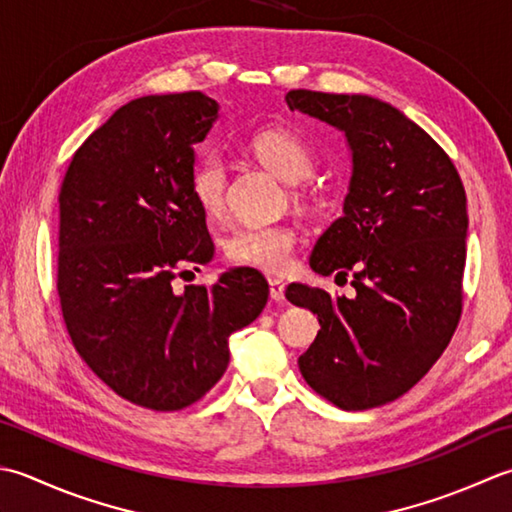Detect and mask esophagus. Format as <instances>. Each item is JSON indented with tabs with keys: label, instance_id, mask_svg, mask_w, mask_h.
Returning <instances> with one entry per match:
<instances>
[{
	"label": "esophagus",
	"instance_id": "34e87169",
	"mask_svg": "<svg viewBox=\"0 0 512 512\" xmlns=\"http://www.w3.org/2000/svg\"><path fill=\"white\" fill-rule=\"evenodd\" d=\"M269 296L271 300L280 302L285 298V283L280 278H269Z\"/></svg>",
	"mask_w": 512,
	"mask_h": 512
}]
</instances>
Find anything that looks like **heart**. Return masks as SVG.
I'll return each mask as SVG.
<instances>
[{"mask_svg": "<svg viewBox=\"0 0 512 512\" xmlns=\"http://www.w3.org/2000/svg\"><path fill=\"white\" fill-rule=\"evenodd\" d=\"M254 159L276 174L280 181L296 185L314 172V152L298 134L285 128H265L249 139ZM192 194L205 214H218L225 205V165L218 156H205L192 176ZM296 232L289 225H254L241 227L227 238L225 254L236 265L263 271L287 269Z\"/></svg>", "mask_w": 512, "mask_h": 512, "instance_id": "heart-1", "label": "heart"}]
</instances>
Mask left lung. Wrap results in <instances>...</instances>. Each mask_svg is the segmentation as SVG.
I'll use <instances>...</instances> for the list:
<instances>
[{"instance_id":"1","label":"left lung","mask_w":512,"mask_h":512,"mask_svg":"<svg viewBox=\"0 0 512 512\" xmlns=\"http://www.w3.org/2000/svg\"><path fill=\"white\" fill-rule=\"evenodd\" d=\"M285 101L344 132L351 150L342 216L309 265L320 276L351 274L356 296L287 287V300L320 322L298 367L340 409H373L415 387L460 322L466 192L448 154L391 103L314 90H289Z\"/></svg>"}]
</instances>
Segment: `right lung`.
I'll use <instances>...</instances> for the list:
<instances>
[{
	"label": "right lung",
	"mask_w": 512,
	"mask_h": 512,
	"mask_svg": "<svg viewBox=\"0 0 512 512\" xmlns=\"http://www.w3.org/2000/svg\"><path fill=\"white\" fill-rule=\"evenodd\" d=\"M216 119L203 92L125 103L83 141L59 192L57 291L70 340L114 393L152 411L201 400L227 369L229 336L269 296L252 267L212 287H172L214 256L192 176L194 145Z\"/></svg>",
	"instance_id": "obj_1"
}]
</instances>
